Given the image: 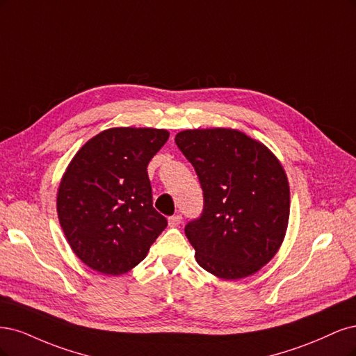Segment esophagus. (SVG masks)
Listing matches in <instances>:
<instances>
[{"mask_svg": "<svg viewBox=\"0 0 356 356\" xmlns=\"http://www.w3.org/2000/svg\"><path fill=\"white\" fill-rule=\"evenodd\" d=\"M180 223H181V216L180 214H175V216L168 217L170 227H177Z\"/></svg>", "mask_w": 356, "mask_h": 356, "instance_id": "obj_1", "label": "esophagus"}]
</instances>
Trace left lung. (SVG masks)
Here are the masks:
<instances>
[{"mask_svg":"<svg viewBox=\"0 0 356 356\" xmlns=\"http://www.w3.org/2000/svg\"><path fill=\"white\" fill-rule=\"evenodd\" d=\"M175 142L202 189V211L185 226L198 265L223 280L257 272L278 251L289 223L282 165L236 130H186Z\"/></svg>","mask_w":356,"mask_h":356,"instance_id":"obj_1","label":"left lung"}]
</instances>
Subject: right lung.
Instances as JSON below:
<instances>
[{
	"instance_id": "add662e5",
	"label": "right lung",
	"mask_w": 356,
	"mask_h": 356,
	"mask_svg": "<svg viewBox=\"0 0 356 356\" xmlns=\"http://www.w3.org/2000/svg\"><path fill=\"white\" fill-rule=\"evenodd\" d=\"M168 140L155 129H109L74 156L57 192V214L74 253L105 275L146 257L167 219L152 205L147 164Z\"/></svg>"
}]
</instances>
